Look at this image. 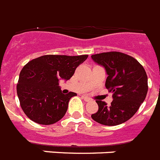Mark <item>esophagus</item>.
<instances>
[{"mask_svg":"<svg viewBox=\"0 0 160 160\" xmlns=\"http://www.w3.org/2000/svg\"><path fill=\"white\" fill-rule=\"evenodd\" d=\"M82 98L85 100V101H86V102H88V101H90V98H89L88 96H85V95H84V96H82Z\"/></svg>","mask_w":160,"mask_h":160,"instance_id":"obj_1","label":"esophagus"}]
</instances>
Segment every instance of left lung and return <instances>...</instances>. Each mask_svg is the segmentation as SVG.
Returning <instances> with one entry per match:
<instances>
[{
  "label": "left lung",
  "mask_w": 160,
  "mask_h": 160,
  "mask_svg": "<svg viewBox=\"0 0 160 160\" xmlns=\"http://www.w3.org/2000/svg\"><path fill=\"white\" fill-rule=\"evenodd\" d=\"M91 58L105 68L108 75L105 87L113 93V101L109 106L102 100H96L99 109L91 118L109 126L126 122L146 97L148 77L144 67L132 56L117 51L96 54Z\"/></svg>",
  "instance_id": "obj_1"
}]
</instances>
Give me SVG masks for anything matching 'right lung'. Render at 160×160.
Wrapping results in <instances>:
<instances>
[{
    "mask_svg": "<svg viewBox=\"0 0 160 160\" xmlns=\"http://www.w3.org/2000/svg\"><path fill=\"white\" fill-rule=\"evenodd\" d=\"M87 57V55H46L29 61L24 66L16 90L21 109L29 119L45 125L62 119L70 100L77 95L74 92L64 95L59 81L70 80L75 69Z\"/></svg>",
    "mask_w": 160,
    "mask_h": 160,
    "instance_id": "add662e5",
    "label": "right lung"
}]
</instances>
